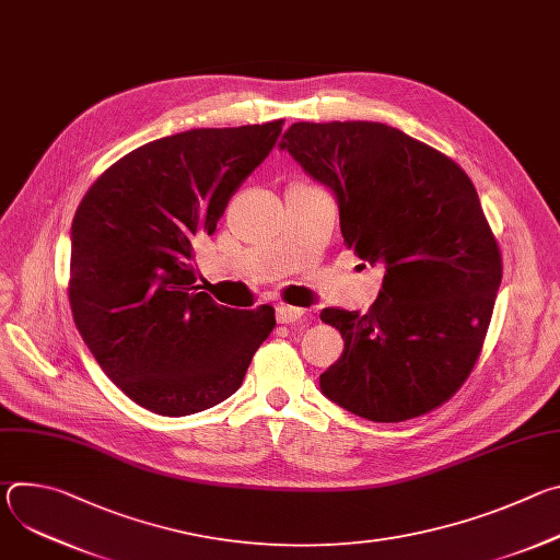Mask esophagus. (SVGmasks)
I'll list each match as a JSON object with an SVG mask.
<instances>
[{
	"mask_svg": "<svg viewBox=\"0 0 560 560\" xmlns=\"http://www.w3.org/2000/svg\"><path fill=\"white\" fill-rule=\"evenodd\" d=\"M301 316H303L301 307H294V305H279L277 307V322L279 324H294V322H299Z\"/></svg>",
	"mask_w": 560,
	"mask_h": 560,
	"instance_id": "34e87169",
	"label": "esophagus"
}]
</instances>
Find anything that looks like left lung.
I'll list each match as a JSON object with an SVG mask.
<instances>
[{
  "mask_svg": "<svg viewBox=\"0 0 560 560\" xmlns=\"http://www.w3.org/2000/svg\"><path fill=\"white\" fill-rule=\"evenodd\" d=\"M279 145L335 192L343 244L385 268L365 314L322 312L346 341L322 392L376 423L443 406L483 350L503 277L471 179L447 154L376 121H299Z\"/></svg>",
  "mask_w": 560,
  "mask_h": 560,
  "instance_id": "left-lung-1",
  "label": "left lung"
}]
</instances>
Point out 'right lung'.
Wrapping results in <instances>:
<instances>
[{"label": "right lung", "instance_id": "right-lung-1", "mask_svg": "<svg viewBox=\"0 0 560 560\" xmlns=\"http://www.w3.org/2000/svg\"><path fill=\"white\" fill-rule=\"evenodd\" d=\"M283 119L195 128L124 154L70 230L74 326L110 381L162 417L234 394L275 330V307L232 310L195 285V246L275 148Z\"/></svg>", "mask_w": 560, "mask_h": 560}]
</instances>
